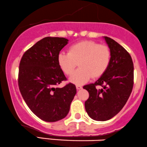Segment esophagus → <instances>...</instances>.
Segmentation results:
<instances>
[{"instance_id": "34e87169", "label": "esophagus", "mask_w": 147, "mask_h": 147, "mask_svg": "<svg viewBox=\"0 0 147 147\" xmlns=\"http://www.w3.org/2000/svg\"><path fill=\"white\" fill-rule=\"evenodd\" d=\"M76 89H77V90H80V89H82V86H80V85H76Z\"/></svg>"}]
</instances>
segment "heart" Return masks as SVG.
Here are the masks:
<instances>
[{
	"label": "heart",
	"instance_id": "obj_1",
	"mask_svg": "<svg viewBox=\"0 0 147 147\" xmlns=\"http://www.w3.org/2000/svg\"><path fill=\"white\" fill-rule=\"evenodd\" d=\"M111 58L109 48L91 40H84L72 45L68 53L60 52L58 55L60 68L66 75L73 73L78 63L80 68L70 77L69 81L76 84L87 82L91 77L98 78L105 73Z\"/></svg>",
	"mask_w": 147,
	"mask_h": 147
}]
</instances>
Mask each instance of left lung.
I'll return each mask as SVG.
<instances>
[{"mask_svg":"<svg viewBox=\"0 0 147 147\" xmlns=\"http://www.w3.org/2000/svg\"><path fill=\"white\" fill-rule=\"evenodd\" d=\"M110 49L109 66L95 83L84 86L89 97L84 103L87 114L93 120L106 121L122 110L134 86V63L130 54L114 40L104 36ZM100 85L102 89L97 90Z\"/></svg>","mask_w":147,"mask_h":147,"instance_id":"1","label":"left lung"}]
</instances>
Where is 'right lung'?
Returning <instances> with one entry per match:
<instances>
[{"label":"right lung","mask_w":147,"mask_h":147,"mask_svg":"<svg viewBox=\"0 0 147 147\" xmlns=\"http://www.w3.org/2000/svg\"><path fill=\"white\" fill-rule=\"evenodd\" d=\"M68 41L65 38H44L24 53L19 65L20 94L31 111L45 122L65 118L76 94L72 83L56 87L67 80L57 58Z\"/></svg>","instance_id":"obj_1"}]
</instances>
